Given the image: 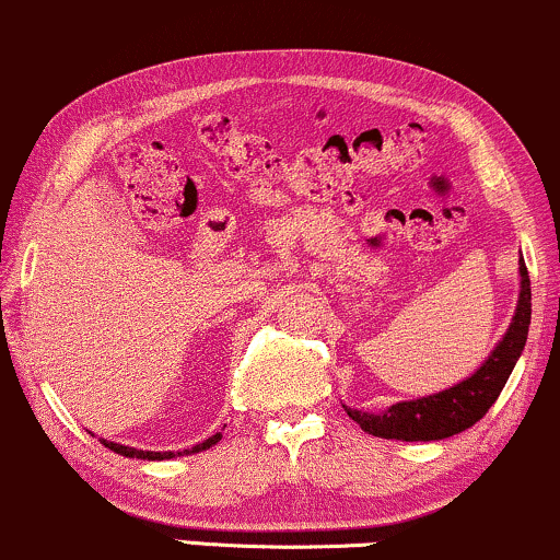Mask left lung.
<instances>
[{
    "label": "left lung",
    "instance_id": "1",
    "mask_svg": "<svg viewBox=\"0 0 560 560\" xmlns=\"http://www.w3.org/2000/svg\"><path fill=\"white\" fill-rule=\"evenodd\" d=\"M518 275L521 293L516 314H513L502 341L470 378L431 394V397L397 401L378 416L354 410V407H347V416L360 423L362 431L381 439H399V442H439V439L455 436V433L479 423L511 378L521 351L526 347V336H529L532 285L524 259H518Z\"/></svg>",
    "mask_w": 560,
    "mask_h": 560
}]
</instances>
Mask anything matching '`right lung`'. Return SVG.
Here are the masks:
<instances>
[{
  "instance_id": "obj_1",
  "label": "right lung",
  "mask_w": 560,
  "mask_h": 560,
  "mask_svg": "<svg viewBox=\"0 0 560 560\" xmlns=\"http://www.w3.org/2000/svg\"><path fill=\"white\" fill-rule=\"evenodd\" d=\"M219 439H222V433H213V436L206 439V442L196 444V447L185 450V455H192V452H203L209 450L211 444H217ZM100 442L105 444V447L116 452V455H124V457H137V460H172L174 452H148V450H135V447H124V444H116V442H108V439H100ZM177 455H182V452H177Z\"/></svg>"
}]
</instances>
